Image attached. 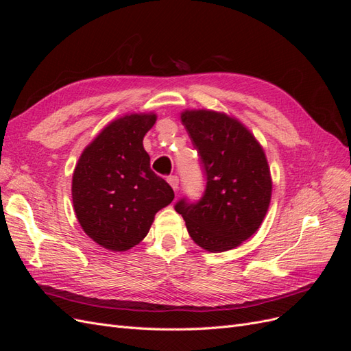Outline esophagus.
Wrapping results in <instances>:
<instances>
[{
	"label": "esophagus",
	"instance_id": "esophagus-1",
	"mask_svg": "<svg viewBox=\"0 0 351 351\" xmlns=\"http://www.w3.org/2000/svg\"><path fill=\"white\" fill-rule=\"evenodd\" d=\"M167 182L169 183V186L173 187L174 192H177V189H178V177H177V176H169V177L167 178Z\"/></svg>",
	"mask_w": 351,
	"mask_h": 351
}]
</instances>
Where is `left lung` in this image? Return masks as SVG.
<instances>
[{"instance_id":"left-lung-1","label":"left lung","mask_w":351,"mask_h":351,"mask_svg":"<svg viewBox=\"0 0 351 351\" xmlns=\"http://www.w3.org/2000/svg\"><path fill=\"white\" fill-rule=\"evenodd\" d=\"M182 121L200 156L206 187L197 202L183 197L174 208L197 246L234 249L267 215L272 193L267 156L246 127L227 114L184 111Z\"/></svg>"}]
</instances>
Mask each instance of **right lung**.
Segmentation results:
<instances>
[{
    "label": "right lung",
    "mask_w": 351,
    "mask_h": 351,
    "mask_svg": "<svg viewBox=\"0 0 351 351\" xmlns=\"http://www.w3.org/2000/svg\"><path fill=\"white\" fill-rule=\"evenodd\" d=\"M156 115L130 114L110 123L86 146L73 173L71 196L83 231L99 246L129 250L141 243L155 214L174 192L151 169L143 137Z\"/></svg>",
    "instance_id": "1"
}]
</instances>
